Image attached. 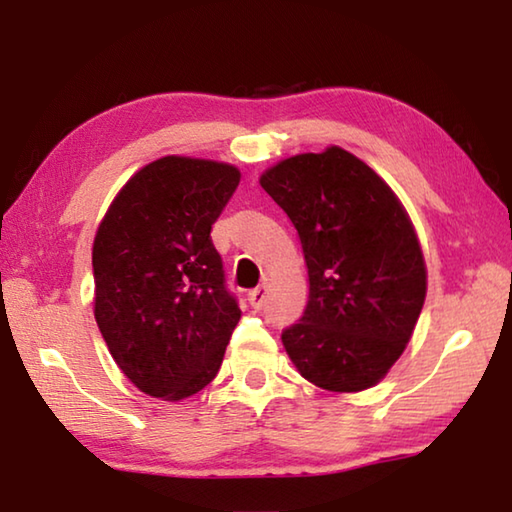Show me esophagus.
Instances as JSON below:
<instances>
[{
	"instance_id": "obj_1",
	"label": "esophagus",
	"mask_w": 512,
	"mask_h": 512,
	"mask_svg": "<svg viewBox=\"0 0 512 512\" xmlns=\"http://www.w3.org/2000/svg\"><path fill=\"white\" fill-rule=\"evenodd\" d=\"M248 302L253 309H259L266 302V287H257L248 293Z\"/></svg>"
}]
</instances>
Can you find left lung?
<instances>
[{
  "label": "left lung",
  "mask_w": 512,
  "mask_h": 512,
  "mask_svg": "<svg viewBox=\"0 0 512 512\" xmlns=\"http://www.w3.org/2000/svg\"><path fill=\"white\" fill-rule=\"evenodd\" d=\"M259 185L287 212L305 253V314L282 329L293 366L325 391L375 386L400 359L427 296L409 214L339 146L277 162Z\"/></svg>",
  "instance_id": "left-lung-1"
}]
</instances>
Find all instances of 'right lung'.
Returning <instances> with one entry per match:
<instances>
[{
	"label": "right lung",
	"instance_id": "add662e5",
	"mask_svg": "<svg viewBox=\"0 0 512 512\" xmlns=\"http://www.w3.org/2000/svg\"><path fill=\"white\" fill-rule=\"evenodd\" d=\"M241 173L167 155L121 187L94 237V318L142 393L178 402L210 384L241 309L225 289L212 225Z\"/></svg>",
	"mask_w": 512,
	"mask_h": 512
}]
</instances>
